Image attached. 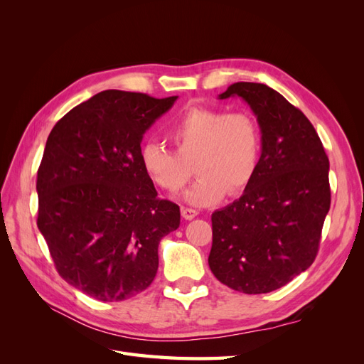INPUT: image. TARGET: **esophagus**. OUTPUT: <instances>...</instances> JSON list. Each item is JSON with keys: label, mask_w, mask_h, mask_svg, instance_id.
Returning a JSON list of instances; mask_svg holds the SVG:
<instances>
[{"label": "esophagus", "mask_w": 364, "mask_h": 364, "mask_svg": "<svg viewBox=\"0 0 364 364\" xmlns=\"http://www.w3.org/2000/svg\"><path fill=\"white\" fill-rule=\"evenodd\" d=\"M197 214L196 209H193V208H182V217L185 218V220H193Z\"/></svg>", "instance_id": "34e87169"}]
</instances>
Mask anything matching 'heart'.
Listing matches in <instances>:
<instances>
[{
  "instance_id": "1",
  "label": "heart",
  "mask_w": 364,
  "mask_h": 364,
  "mask_svg": "<svg viewBox=\"0 0 364 364\" xmlns=\"http://www.w3.org/2000/svg\"><path fill=\"white\" fill-rule=\"evenodd\" d=\"M168 138L176 153L147 141L139 149L141 167L153 183L173 193L188 181L193 161L197 178L182 194L188 205L209 206L222 200L225 193L243 191L258 170L261 132L246 112L190 107L173 121Z\"/></svg>"
}]
</instances>
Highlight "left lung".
I'll use <instances>...</instances> for the list:
<instances>
[{"label":"left lung","instance_id":"obj_1","mask_svg":"<svg viewBox=\"0 0 364 364\" xmlns=\"http://www.w3.org/2000/svg\"><path fill=\"white\" fill-rule=\"evenodd\" d=\"M257 117L261 159L243 196L213 214L209 269L229 289L269 293L311 266L331 205L329 161L313 124L267 85L237 82Z\"/></svg>","mask_w":364,"mask_h":364}]
</instances>
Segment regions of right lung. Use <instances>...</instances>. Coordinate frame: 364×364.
I'll list each match as a JSON object with an SVG mask.
<instances>
[{
	"instance_id": "add662e5",
	"label": "right lung",
	"mask_w": 364,
	"mask_h": 364,
	"mask_svg": "<svg viewBox=\"0 0 364 364\" xmlns=\"http://www.w3.org/2000/svg\"><path fill=\"white\" fill-rule=\"evenodd\" d=\"M178 95L109 90L62 117L38 170V228L60 277L102 302L144 291L156 277L162 237L181 209L158 199L139 162L146 132Z\"/></svg>"
}]
</instances>
